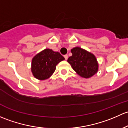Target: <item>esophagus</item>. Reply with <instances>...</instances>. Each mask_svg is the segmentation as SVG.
I'll return each mask as SVG.
<instances>
[{
  "label": "esophagus",
  "instance_id": "esophagus-1",
  "mask_svg": "<svg viewBox=\"0 0 128 128\" xmlns=\"http://www.w3.org/2000/svg\"><path fill=\"white\" fill-rule=\"evenodd\" d=\"M64 59H65L66 60H67V59H68V55H64Z\"/></svg>",
  "mask_w": 128,
  "mask_h": 128
}]
</instances>
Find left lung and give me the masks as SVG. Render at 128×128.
Here are the masks:
<instances>
[{
  "label": "left lung",
  "instance_id": "8db88e82",
  "mask_svg": "<svg viewBox=\"0 0 128 128\" xmlns=\"http://www.w3.org/2000/svg\"><path fill=\"white\" fill-rule=\"evenodd\" d=\"M71 52L72 55L67 62L79 76L89 78L97 73L98 64L93 54L79 47H74Z\"/></svg>",
  "mask_w": 128,
  "mask_h": 128
}]
</instances>
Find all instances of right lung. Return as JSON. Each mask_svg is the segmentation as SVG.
Here are the masks:
<instances>
[{
    "mask_svg": "<svg viewBox=\"0 0 128 128\" xmlns=\"http://www.w3.org/2000/svg\"><path fill=\"white\" fill-rule=\"evenodd\" d=\"M64 60L59 52L46 48L32 58L31 68L32 75L39 80H47L54 73L56 64Z\"/></svg>",
    "mask_w": 128,
    "mask_h": 128,
    "instance_id": "1",
    "label": "right lung"
}]
</instances>
